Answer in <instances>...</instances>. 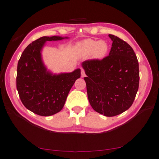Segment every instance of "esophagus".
Returning <instances> with one entry per match:
<instances>
[{"label": "esophagus", "instance_id": "obj_1", "mask_svg": "<svg viewBox=\"0 0 159 159\" xmlns=\"http://www.w3.org/2000/svg\"><path fill=\"white\" fill-rule=\"evenodd\" d=\"M85 75H86L85 70H84V69H81V76L84 77H85Z\"/></svg>", "mask_w": 159, "mask_h": 159}]
</instances>
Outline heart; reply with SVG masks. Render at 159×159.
<instances>
[{"label": "heart", "instance_id": "heart-1", "mask_svg": "<svg viewBox=\"0 0 159 159\" xmlns=\"http://www.w3.org/2000/svg\"><path fill=\"white\" fill-rule=\"evenodd\" d=\"M78 48L83 54L89 55L93 52L95 58H101L107 54L109 45L105 41H98L89 39L80 43Z\"/></svg>", "mask_w": 159, "mask_h": 159}]
</instances>
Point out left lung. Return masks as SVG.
<instances>
[{
  "label": "left lung",
  "mask_w": 159,
  "mask_h": 159,
  "mask_svg": "<svg viewBox=\"0 0 159 159\" xmlns=\"http://www.w3.org/2000/svg\"><path fill=\"white\" fill-rule=\"evenodd\" d=\"M109 54L102 60L83 62L88 98L94 110L111 117L131 106L139 89V62L133 48L124 40L109 34Z\"/></svg>",
  "instance_id": "8db88e82"
}]
</instances>
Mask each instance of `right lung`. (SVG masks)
Segmentation results:
<instances>
[{
  "mask_svg": "<svg viewBox=\"0 0 159 159\" xmlns=\"http://www.w3.org/2000/svg\"><path fill=\"white\" fill-rule=\"evenodd\" d=\"M62 39L42 37L33 41L17 63L16 87L21 101L37 115L49 116L61 111L70 89L81 75L80 69L72 73L52 75L42 62L41 50L45 42Z\"/></svg>",
  "mask_w": 159,
  "mask_h": 159,
  "instance_id": "obj_1",
  "label": "right lung"
}]
</instances>
